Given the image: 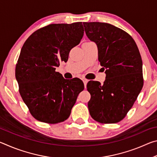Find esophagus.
Segmentation results:
<instances>
[{
  "instance_id": "1",
  "label": "esophagus",
  "mask_w": 157,
  "mask_h": 157,
  "mask_svg": "<svg viewBox=\"0 0 157 157\" xmlns=\"http://www.w3.org/2000/svg\"><path fill=\"white\" fill-rule=\"evenodd\" d=\"M83 82H84V87H85V88H86V84H87V82H88V79H83Z\"/></svg>"
}]
</instances>
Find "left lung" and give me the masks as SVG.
Wrapping results in <instances>:
<instances>
[{
  "instance_id": "8db88e82",
  "label": "left lung",
  "mask_w": 157,
  "mask_h": 157,
  "mask_svg": "<svg viewBox=\"0 0 157 157\" xmlns=\"http://www.w3.org/2000/svg\"><path fill=\"white\" fill-rule=\"evenodd\" d=\"M88 38L95 42L98 60L105 69L103 84L89 81L90 115L98 123L121 121L143 86V62L136 42L125 31L109 23H83Z\"/></svg>"
}]
</instances>
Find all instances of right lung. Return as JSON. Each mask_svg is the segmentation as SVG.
Listing matches in <instances>:
<instances>
[{"label":"right lung","instance_id":"right-lung-1","mask_svg":"<svg viewBox=\"0 0 157 157\" xmlns=\"http://www.w3.org/2000/svg\"><path fill=\"white\" fill-rule=\"evenodd\" d=\"M83 35L82 22L53 23L34 32L25 41L15 75L21 96L36 120L56 124L70 116L84 84L79 78L64 79L55 69L67 62L70 50Z\"/></svg>","mask_w":157,"mask_h":157}]
</instances>
